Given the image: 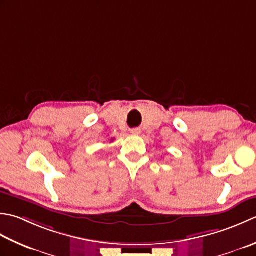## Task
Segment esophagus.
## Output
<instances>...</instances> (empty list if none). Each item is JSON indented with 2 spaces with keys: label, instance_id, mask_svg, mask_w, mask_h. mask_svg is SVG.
<instances>
[{
  "label": "esophagus",
  "instance_id": "obj_1",
  "mask_svg": "<svg viewBox=\"0 0 256 256\" xmlns=\"http://www.w3.org/2000/svg\"><path fill=\"white\" fill-rule=\"evenodd\" d=\"M132 134L134 136H138L142 134V130H140L139 128H134V129H132Z\"/></svg>",
  "mask_w": 256,
  "mask_h": 256
}]
</instances>
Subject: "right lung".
Here are the masks:
<instances>
[{
  "label": "right lung",
  "instance_id": "right-lung-1",
  "mask_svg": "<svg viewBox=\"0 0 256 256\" xmlns=\"http://www.w3.org/2000/svg\"><path fill=\"white\" fill-rule=\"evenodd\" d=\"M112 140H114V139H112Z\"/></svg>",
  "mask_w": 256,
  "mask_h": 256
}]
</instances>
